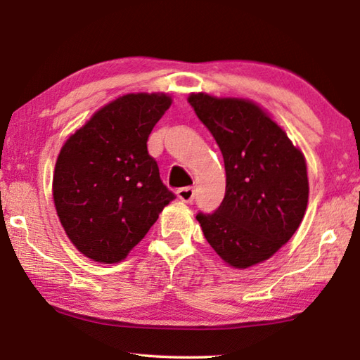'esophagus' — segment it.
<instances>
[{
	"instance_id": "1",
	"label": "esophagus",
	"mask_w": 360,
	"mask_h": 360,
	"mask_svg": "<svg viewBox=\"0 0 360 360\" xmlns=\"http://www.w3.org/2000/svg\"><path fill=\"white\" fill-rule=\"evenodd\" d=\"M176 195H178V198L181 200V202L192 203L193 197H195V191H193V187H182L178 192H176Z\"/></svg>"
}]
</instances>
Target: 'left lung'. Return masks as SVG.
Segmentation results:
<instances>
[{"label": "left lung", "mask_w": 360, "mask_h": 360, "mask_svg": "<svg viewBox=\"0 0 360 360\" xmlns=\"http://www.w3.org/2000/svg\"><path fill=\"white\" fill-rule=\"evenodd\" d=\"M188 103L214 136L227 174L221 206L197 214L205 238L235 268L270 259L292 238L307 211L303 154L252 101L192 94Z\"/></svg>", "instance_id": "1"}]
</instances>
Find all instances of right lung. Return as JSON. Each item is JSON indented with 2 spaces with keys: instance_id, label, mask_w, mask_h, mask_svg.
Returning a JSON list of instances; mask_svg holds the SVG:
<instances>
[{
  "instance_id": "right-lung-1",
  "label": "right lung",
  "mask_w": 360,
  "mask_h": 360,
  "mask_svg": "<svg viewBox=\"0 0 360 360\" xmlns=\"http://www.w3.org/2000/svg\"><path fill=\"white\" fill-rule=\"evenodd\" d=\"M169 106L165 94L120 96L60 150L53 203L68 238L89 259L124 260L176 198L148 152L150 131Z\"/></svg>"
}]
</instances>
